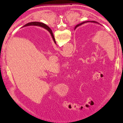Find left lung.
Listing matches in <instances>:
<instances>
[{"label": "left lung", "instance_id": "1", "mask_svg": "<svg viewBox=\"0 0 123 123\" xmlns=\"http://www.w3.org/2000/svg\"><path fill=\"white\" fill-rule=\"evenodd\" d=\"M88 22H91V23H96V24H99V23H98V22H95V21H86V22H82V23H80V24H78L77 25H76L75 26V28L74 29H75V28H76L77 27H78V26H80V25H81L82 24H85V23H88Z\"/></svg>", "mask_w": 123, "mask_h": 123}]
</instances>
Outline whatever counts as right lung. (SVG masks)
I'll return each instance as SVG.
<instances>
[{
  "instance_id": "add662e5",
  "label": "right lung",
  "mask_w": 123,
  "mask_h": 123,
  "mask_svg": "<svg viewBox=\"0 0 123 123\" xmlns=\"http://www.w3.org/2000/svg\"><path fill=\"white\" fill-rule=\"evenodd\" d=\"M31 25H34V26H41L43 28H45V29H46V30H48L49 32L50 33L51 35L52 36V38H53V40L54 42V43H56V42H55V38H54V35L53 34V33H52V30L50 29V28H49V26H48L46 25L43 24V23H40V22H31V23H27V24L25 25L24 26H31Z\"/></svg>"
}]
</instances>
